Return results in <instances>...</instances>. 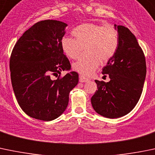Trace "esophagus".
Instances as JSON below:
<instances>
[{"mask_svg": "<svg viewBox=\"0 0 155 155\" xmlns=\"http://www.w3.org/2000/svg\"><path fill=\"white\" fill-rule=\"evenodd\" d=\"M89 81V79H88V78H87L86 77H84V76H83V75L79 76V81L81 83L87 82V81Z\"/></svg>", "mask_w": 155, "mask_h": 155, "instance_id": "obj_1", "label": "esophagus"}]
</instances>
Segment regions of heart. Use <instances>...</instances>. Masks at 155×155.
<instances>
[{
  "mask_svg": "<svg viewBox=\"0 0 155 155\" xmlns=\"http://www.w3.org/2000/svg\"><path fill=\"white\" fill-rule=\"evenodd\" d=\"M75 39L63 37L61 47L67 57L77 60L84 51L87 54L73 65L78 72L90 75L98 68L101 62L107 63L116 53L119 47V34L112 25L84 23L72 30Z\"/></svg>",
  "mask_w": 155,
  "mask_h": 155,
  "instance_id": "b5f03b06",
  "label": "heart"
}]
</instances>
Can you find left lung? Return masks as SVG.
<instances>
[{
    "label": "left lung",
    "instance_id": "1",
    "mask_svg": "<svg viewBox=\"0 0 155 155\" xmlns=\"http://www.w3.org/2000/svg\"><path fill=\"white\" fill-rule=\"evenodd\" d=\"M119 34L116 53L102 69L109 82L95 80L98 90L91 98L93 109L110 119L122 117L136 106L146 75V59L136 37L128 28L114 25Z\"/></svg>",
    "mask_w": 155,
    "mask_h": 155
}]
</instances>
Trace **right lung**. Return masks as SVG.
<instances>
[{
  "label": "right lung",
  "mask_w": 155,
  "mask_h": 155,
  "mask_svg": "<svg viewBox=\"0 0 155 155\" xmlns=\"http://www.w3.org/2000/svg\"><path fill=\"white\" fill-rule=\"evenodd\" d=\"M67 24L57 20L37 22L24 33L12 50L9 61L11 81L19 106L27 115L42 121L61 116L68 104L78 74L69 71L61 40ZM59 75L58 76V74ZM58 77L53 79V76Z\"/></svg>",
  "instance_id": "right-lung-1"
}]
</instances>
